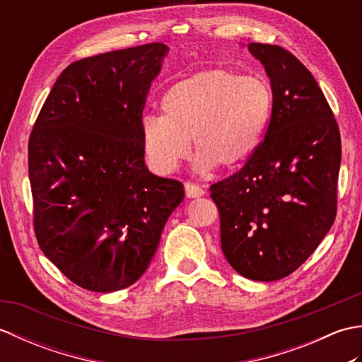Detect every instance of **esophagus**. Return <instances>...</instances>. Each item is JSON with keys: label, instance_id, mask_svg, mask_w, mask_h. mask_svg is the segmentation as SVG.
Listing matches in <instances>:
<instances>
[{"label": "esophagus", "instance_id": "esophagus-1", "mask_svg": "<svg viewBox=\"0 0 362 362\" xmlns=\"http://www.w3.org/2000/svg\"><path fill=\"white\" fill-rule=\"evenodd\" d=\"M185 193H187V197L196 199V197H202L205 194V191H204V188L196 185V183L187 182L185 183Z\"/></svg>", "mask_w": 362, "mask_h": 362}]
</instances>
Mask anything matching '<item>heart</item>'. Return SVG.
Segmentation results:
<instances>
[{
  "mask_svg": "<svg viewBox=\"0 0 362 362\" xmlns=\"http://www.w3.org/2000/svg\"><path fill=\"white\" fill-rule=\"evenodd\" d=\"M161 110L163 117H146L141 124L146 156L157 171H174L188 157L189 141L199 173L214 166L232 171L263 143L272 117V88L263 78L211 68L175 82Z\"/></svg>",
  "mask_w": 362,
  "mask_h": 362,
  "instance_id": "heart-1",
  "label": "heart"
}]
</instances>
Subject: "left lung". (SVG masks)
Returning <instances> with one entry per match:
<instances>
[{
  "label": "left lung",
  "instance_id": "obj_1",
  "mask_svg": "<svg viewBox=\"0 0 362 362\" xmlns=\"http://www.w3.org/2000/svg\"><path fill=\"white\" fill-rule=\"evenodd\" d=\"M271 81L272 117L241 171L211 185L221 247L238 274L284 279L317 249L336 218L337 122L316 79L280 46L249 43Z\"/></svg>",
  "mask_w": 362,
  "mask_h": 362
}]
</instances>
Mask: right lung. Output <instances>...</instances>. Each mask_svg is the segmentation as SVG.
Returning <instances> with one entry per match:
<instances>
[{
	"instance_id": "add662e5",
	"label": "right lung",
	"mask_w": 362,
	"mask_h": 362,
	"mask_svg": "<svg viewBox=\"0 0 362 362\" xmlns=\"http://www.w3.org/2000/svg\"><path fill=\"white\" fill-rule=\"evenodd\" d=\"M149 43L68 65L29 136L38 245L81 288L113 292L148 269L185 191L144 163L143 110L168 56Z\"/></svg>"
}]
</instances>
